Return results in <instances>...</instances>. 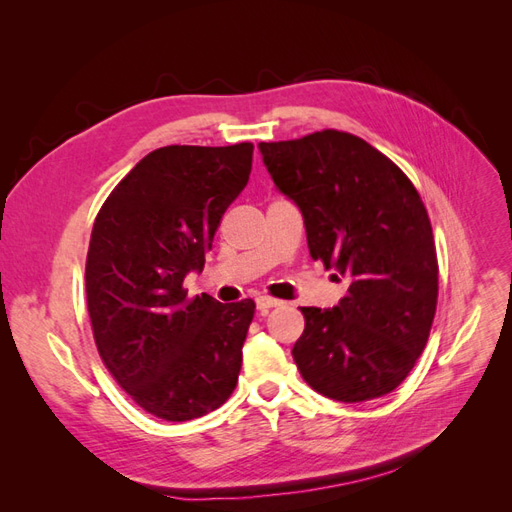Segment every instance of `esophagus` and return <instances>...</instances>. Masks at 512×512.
Masks as SVG:
<instances>
[{
  "label": "esophagus",
  "instance_id": "obj_1",
  "mask_svg": "<svg viewBox=\"0 0 512 512\" xmlns=\"http://www.w3.org/2000/svg\"><path fill=\"white\" fill-rule=\"evenodd\" d=\"M280 305V301L277 299H271V297H256V309L260 314H267L271 307H277Z\"/></svg>",
  "mask_w": 512,
  "mask_h": 512
}]
</instances>
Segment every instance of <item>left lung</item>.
<instances>
[{
    "mask_svg": "<svg viewBox=\"0 0 512 512\" xmlns=\"http://www.w3.org/2000/svg\"><path fill=\"white\" fill-rule=\"evenodd\" d=\"M258 149L275 188L303 215L309 254L348 284L335 307H301L305 331L292 356L303 380L346 404L391 393L421 356L438 303L421 196L384 153L348 132Z\"/></svg>",
    "mask_w": 512,
    "mask_h": 512,
    "instance_id": "1",
    "label": "left lung"
}]
</instances>
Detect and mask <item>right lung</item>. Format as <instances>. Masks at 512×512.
I'll list each match as a JSON object with an SVG mask.
<instances>
[{"label": "right lung", "mask_w": 512, "mask_h": 512, "mask_svg": "<svg viewBox=\"0 0 512 512\" xmlns=\"http://www.w3.org/2000/svg\"><path fill=\"white\" fill-rule=\"evenodd\" d=\"M252 143L151 151L106 198L85 290L104 365L138 406L192 421L235 391L254 301L188 299L224 211L252 173Z\"/></svg>", "instance_id": "obj_1"}]
</instances>
